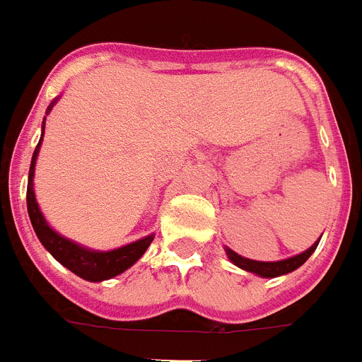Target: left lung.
I'll return each mask as SVG.
<instances>
[{"mask_svg":"<svg viewBox=\"0 0 362 362\" xmlns=\"http://www.w3.org/2000/svg\"><path fill=\"white\" fill-rule=\"evenodd\" d=\"M320 240L314 243L313 247H308L307 251H303L301 255H296V257H290V258H284V260H277V262H260V260H249V258L242 257V255H238L234 252L232 249L225 247L227 251V257L234 266L242 267L245 272H251V273H257L260 277H279V275H286V273L293 272V269H298L299 266H303L305 262L308 260V257L313 255L314 249L318 247Z\"/></svg>","mask_w":362,"mask_h":362,"instance_id":"1","label":"left lung"}]
</instances>
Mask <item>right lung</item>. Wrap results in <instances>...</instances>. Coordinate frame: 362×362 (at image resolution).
<instances>
[{"label": "right lung", "mask_w": 362, "mask_h": 362, "mask_svg": "<svg viewBox=\"0 0 362 362\" xmlns=\"http://www.w3.org/2000/svg\"><path fill=\"white\" fill-rule=\"evenodd\" d=\"M54 104L55 100L48 107L46 115H48L49 110L54 107ZM42 135H40V141H38L37 148H35L33 152V158H31L28 182V214L29 219H31V225H33L35 228V234H37L40 243L46 247V251H49V255H52L57 262H61L66 269L76 273L78 277L85 279V281H90V283H100V281H105V279L117 277L119 273L126 272L128 267L134 266V264L145 255V251L148 249L152 240H154V234L141 238V240H137V242L134 243H128L124 247L113 249V251H95V249H87L83 247V245H79V243H74L72 240H66V238L61 236L59 232H55L54 228L49 227L48 221L44 219L42 211L38 208V202L37 199H35L33 189L35 163H37V156L38 151H40Z\"/></svg>", "instance_id": "1"}]
</instances>
